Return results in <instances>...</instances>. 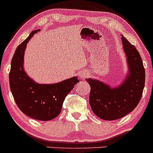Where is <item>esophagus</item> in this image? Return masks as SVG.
Returning <instances> with one entry per match:
<instances>
[{"instance_id":"obj_1","label":"esophagus","mask_w":153,"mask_h":153,"mask_svg":"<svg viewBox=\"0 0 153 153\" xmlns=\"http://www.w3.org/2000/svg\"><path fill=\"white\" fill-rule=\"evenodd\" d=\"M88 74L87 73H85V72H83V73H82L81 74H80V78H86L87 76H88Z\"/></svg>"}]
</instances>
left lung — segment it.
Listing matches in <instances>:
<instances>
[{
    "label": "left lung",
    "mask_w": 153,
    "mask_h": 153,
    "mask_svg": "<svg viewBox=\"0 0 153 153\" xmlns=\"http://www.w3.org/2000/svg\"><path fill=\"white\" fill-rule=\"evenodd\" d=\"M121 39L129 69L123 83L111 88L98 80L86 79L91 87L89 103L92 111L105 120L120 119L133 111L145 87V70L139 51L123 36Z\"/></svg>",
    "instance_id": "1"
}]
</instances>
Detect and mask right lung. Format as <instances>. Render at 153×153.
Instances as JSON below:
<instances>
[{"mask_svg": "<svg viewBox=\"0 0 153 153\" xmlns=\"http://www.w3.org/2000/svg\"><path fill=\"white\" fill-rule=\"evenodd\" d=\"M40 30L32 32L16 48L11 64L9 84L16 105L28 117L39 120H51L61 112L65 97L79 82L73 77L54 84H38L24 70L25 49L27 43Z\"/></svg>", "mask_w": 153, "mask_h": 153, "instance_id": "1", "label": "right lung"}]
</instances>
